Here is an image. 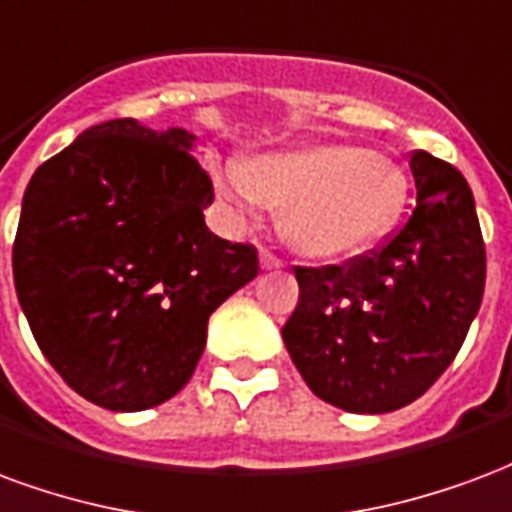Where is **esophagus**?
Segmentation results:
<instances>
[{"mask_svg":"<svg viewBox=\"0 0 512 512\" xmlns=\"http://www.w3.org/2000/svg\"><path fill=\"white\" fill-rule=\"evenodd\" d=\"M259 261H261V270H281V267H283L281 256H275L270 248H261Z\"/></svg>","mask_w":512,"mask_h":512,"instance_id":"34e87169","label":"esophagus"}]
</instances>
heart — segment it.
I'll use <instances>...</instances> for the list:
<instances>
[{"mask_svg":"<svg viewBox=\"0 0 512 512\" xmlns=\"http://www.w3.org/2000/svg\"><path fill=\"white\" fill-rule=\"evenodd\" d=\"M220 193L240 210L270 204L294 248L333 259L390 231L409 199L406 171L382 152L357 144H305L272 152L229 171Z\"/></svg>","mask_w":512,"mask_h":512,"instance_id":"b5f03b06","label":"heart"}]
</instances>
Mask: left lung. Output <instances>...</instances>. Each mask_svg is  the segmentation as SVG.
I'll return each instance as SVG.
<instances>
[{"mask_svg": "<svg viewBox=\"0 0 512 512\" xmlns=\"http://www.w3.org/2000/svg\"><path fill=\"white\" fill-rule=\"evenodd\" d=\"M412 215L379 251L349 264L294 267L297 308L283 324L292 363L327 404L382 414L445 374L486 289V242L461 171L428 152L409 160Z\"/></svg>", "mask_w": 512, "mask_h": 512, "instance_id": "1", "label": "left lung"}]
</instances>
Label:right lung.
Masks as SVG:
<instances>
[{
    "label": "right lung",
    "instance_id": "right-lung-1",
    "mask_svg": "<svg viewBox=\"0 0 512 512\" xmlns=\"http://www.w3.org/2000/svg\"><path fill=\"white\" fill-rule=\"evenodd\" d=\"M185 130L111 119L32 174L13 281L40 352L78 395L141 412L196 371L210 313L256 278L251 242L215 237V190Z\"/></svg>",
    "mask_w": 512,
    "mask_h": 512
}]
</instances>
